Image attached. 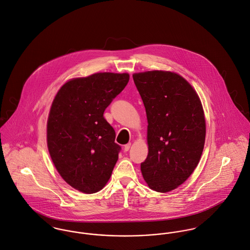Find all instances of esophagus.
I'll return each instance as SVG.
<instances>
[{"label":"esophagus","mask_w":250,"mask_h":250,"mask_svg":"<svg viewBox=\"0 0 250 250\" xmlns=\"http://www.w3.org/2000/svg\"><path fill=\"white\" fill-rule=\"evenodd\" d=\"M130 147H131V143H128V144H126V145H124V151H125V152H127V151H129V149H130Z\"/></svg>","instance_id":"obj_1"}]
</instances>
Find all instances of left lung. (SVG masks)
<instances>
[{"label":"left lung","instance_id":"left-lung-1","mask_svg":"<svg viewBox=\"0 0 250 250\" xmlns=\"http://www.w3.org/2000/svg\"><path fill=\"white\" fill-rule=\"evenodd\" d=\"M148 121V155L142 163L149 188L167 192L190 176L203 152L206 124L191 85L172 72L133 75Z\"/></svg>","mask_w":250,"mask_h":250}]
</instances>
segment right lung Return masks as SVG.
Segmentation results:
<instances>
[{
    "label": "right lung",
    "instance_id": "1",
    "mask_svg": "<svg viewBox=\"0 0 250 250\" xmlns=\"http://www.w3.org/2000/svg\"><path fill=\"white\" fill-rule=\"evenodd\" d=\"M127 73H96L67 82L56 95L47 122L52 161L66 183L84 193L102 189L111 175L121 146L103 116L125 88Z\"/></svg>",
    "mask_w": 250,
    "mask_h": 250
}]
</instances>
